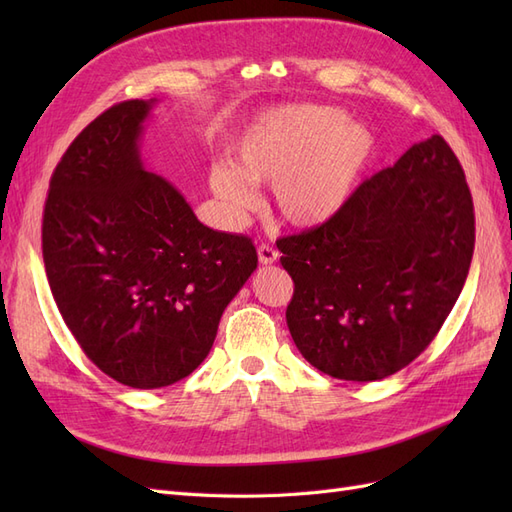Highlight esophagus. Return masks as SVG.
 I'll list each match as a JSON object with an SVG mask.
<instances>
[{
	"label": "esophagus",
	"instance_id": "esophagus-1",
	"mask_svg": "<svg viewBox=\"0 0 512 512\" xmlns=\"http://www.w3.org/2000/svg\"><path fill=\"white\" fill-rule=\"evenodd\" d=\"M277 256H280V252H277L273 245H269V243L258 245V260L262 262V265H273Z\"/></svg>",
	"mask_w": 512,
	"mask_h": 512
}]
</instances>
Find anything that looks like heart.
Masks as SVG:
<instances>
[{"instance_id": "b5f03b06", "label": "heart", "mask_w": 512, "mask_h": 512, "mask_svg": "<svg viewBox=\"0 0 512 512\" xmlns=\"http://www.w3.org/2000/svg\"><path fill=\"white\" fill-rule=\"evenodd\" d=\"M376 149L374 132L352 123L342 108L280 106L245 130L235 166H213L209 185L232 218H241L256 205L252 183H271L277 215L312 228L346 207Z\"/></svg>"}]
</instances>
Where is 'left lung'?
Masks as SVG:
<instances>
[{
  "label": "left lung",
  "mask_w": 512,
  "mask_h": 512,
  "mask_svg": "<svg viewBox=\"0 0 512 512\" xmlns=\"http://www.w3.org/2000/svg\"><path fill=\"white\" fill-rule=\"evenodd\" d=\"M294 282L286 309L305 361L371 382L410 365L438 335L466 284L474 205L440 134L412 145L316 228L277 239Z\"/></svg>",
  "instance_id": "left-lung-1"
}]
</instances>
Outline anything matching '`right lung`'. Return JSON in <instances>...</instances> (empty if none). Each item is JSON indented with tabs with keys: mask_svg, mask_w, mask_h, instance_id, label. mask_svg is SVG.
<instances>
[{
	"mask_svg": "<svg viewBox=\"0 0 512 512\" xmlns=\"http://www.w3.org/2000/svg\"><path fill=\"white\" fill-rule=\"evenodd\" d=\"M151 106L126 100L91 121L55 166L42 215L61 318L89 361L132 389L190 376L258 265L250 237L200 224L143 166L138 136Z\"/></svg>",
	"mask_w": 512,
	"mask_h": 512,
	"instance_id": "add662e5",
	"label": "right lung"
}]
</instances>
